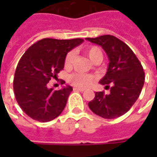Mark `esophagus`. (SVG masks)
Here are the masks:
<instances>
[{"mask_svg":"<svg viewBox=\"0 0 157 157\" xmlns=\"http://www.w3.org/2000/svg\"><path fill=\"white\" fill-rule=\"evenodd\" d=\"M73 90L74 91H80V92H84V91H85V90H84V89L77 88V87H74Z\"/></svg>","mask_w":157,"mask_h":157,"instance_id":"34e87169","label":"esophagus"}]
</instances>
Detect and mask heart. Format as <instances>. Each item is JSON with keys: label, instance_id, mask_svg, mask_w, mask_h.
Returning a JSON list of instances; mask_svg holds the SVG:
<instances>
[{"label": "heart", "instance_id": "b5f03b06", "mask_svg": "<svg viewBox=\"0 0 157 157\" xmlns=\"http://www.w3.org/2000/svg\"><path fill=\"white\" fill-rule=\"evenodd\" d=\"M84 51L94 63H99L103 61V51L98 46L90 45V46L85 48ZM74 58H75V55L72 51L67 54L65 61H64V65L67 68H70L72 66ZM94 80H95V77L92 75H87V74L83 73H74L69 77V81L71 85H73L77 88L81 89L87 88L89 86H90L94 81Z\"/></svg>", "mask_w": 157, "mask_h": 157}]
</instances>
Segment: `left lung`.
<instances>
[{
    "label": "left lung",
    "mask_w": 157,
    "mask_h": 157,
    "mask_svg": "<svg viewBox=\"0 0 157 157\" xmlns=\"http://www.w3.org/2000/svg\"><path fill=\"white\" fill-rule=\"evenodd\" d=\"M86 40L102 46L109 59L107 73L99 83L105 88H110V94L96 92L89 107L105 119L121 117L131 108L141 93L145 81L141 63L131 49L114 36Z\"/></svg>",
    "instance_id": "left-lung-1"
}]
</instances>
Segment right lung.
Here are the masks:
<instances>
[{
    "label": "right lung",
    "mask_w": 157,
    "mask_h": 157,
    "mask_svg": "<svg viewBox=\"0 0 157 157\" xmlns=\"http://www.w3.org/2000/svg\"><path fill=\"white\" fill-rule=\"evenodd\" d=\"M83 41L81 38H44L23 54L14 73L13 91L18 105L32 119L50 121L63 111L72 91L71 86L54 90L48 88V83L51 79H58V74L64 67L67 54ZM64 83L61 81L62 85Z\"/></svg>",
    "instance_id": "add662e5"
}]
</instances>
